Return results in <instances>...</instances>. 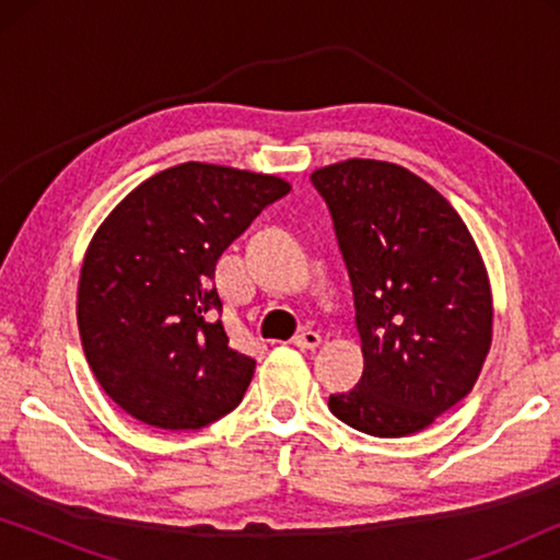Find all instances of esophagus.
<instances>
[{
    "instance_id": "obj_1",
    "label": "esophagus",
    "mask_w": 560,
    "mask_h": 560,
    "mask_svg": "<svg viewBox=\"0 0 560 560\" xmlns=\"http://www.w3.org/2000/svg\"><path fill=\"white\" fill-rule=\"evenodd\" d=\"M320 343V334L318 331H311V328H305V331H301V334H295L293 336V347H298V349H316Z\"/></svg>"
}]
</instances>
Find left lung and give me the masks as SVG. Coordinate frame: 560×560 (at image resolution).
Returning <instances> with one entry per match:
<instances>
[{
	"instance_id": "obj_1",
	"label": "left lung",
	"mask_w": 560,
	"mask_h": 560,
	"mask_svg": "<svg viewBox=\"0 0 560 560\" xmlns=\"http://www.w3.org/2000/svg\"><path fill=\"white\" fill-rule=\"evenodd\" d=\"M354 290L364 372L328 410L357 431H423L471 393L492 343V293L469 229L416 173L343 160L311 175Z\"/></svg>"
}]
</instances>
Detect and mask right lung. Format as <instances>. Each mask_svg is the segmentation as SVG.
<instances>
[{
	"mask_svg": "<svg viewBox=\"0 0 560 560\" xmlns=\"http://www.w3.org/2000/svg\"><path fill=\"white\" fill-rule=\"evenodd\" d=\"M288 194L275 175L183 163L98 226L81 267L79 331L98 385L140 423L198 431L242 402L255 359L229 347L217 262Z\"/></svg>",
	"mask_w": 560,
	"mask_h": 560,
	"instance_id": "right-lung-1",
	"label": "right lung"
}]
</instances>
